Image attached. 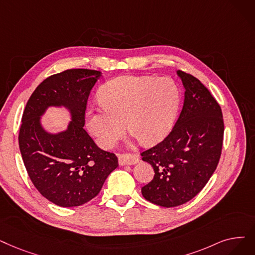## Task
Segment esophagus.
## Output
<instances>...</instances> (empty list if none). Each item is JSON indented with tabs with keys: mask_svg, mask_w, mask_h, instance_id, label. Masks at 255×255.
Segmentation results:
<instances>
[{
	"mask_svg": "<svg viewBox=\"0 0 255 255\" xmlns=\"http://www.w3.org/2000/svg\"><path fill=\"white\" fill-rule=\"evenodd\" d=\"M138 156L136 154H120L119 164L120 165H132L138 162Z\"/></svg>",
	"mask_w": 255,
	"mask_h": 255,
	"instance_id": "esophagus-1",
	"label": "esophagus"
}]
</instances>
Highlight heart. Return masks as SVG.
<instances>
[{"mask_svg": "<svg viewBox=\"0 0 255 255\" xmlns=\"http://www.w3.org/2000/svg\"><path fill=\"white\" fill-rule=\"evenodd\" d=\"M103 109L90 108L85 121L88 131L103 149L113 148L125 132L146 145L161 141L171 131L180 103V92L168 78L121 76L99 92Z\"/></svg>", "mask_w": 255, "mask_h": 255, "instance_id": "heart-1", "label": "heart"}]
</instances>
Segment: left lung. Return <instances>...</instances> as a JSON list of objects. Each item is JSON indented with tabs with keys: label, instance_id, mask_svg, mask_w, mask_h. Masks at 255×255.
<instances>
[{
	"label": "left lung",
	"instance_id": "left-lung-1",
	"mask_svg": "<svg viewBox=\"0 0 255 255\" xmlns=\"http://www.w3.org/2000/svg\"><path fill=\"white\" fill-rule=\"evenodd\" d=\"M176 73L185 90L179 118L167 137L140 154L155 173L141 194L163 207L181 205L203 189L217 169L224 134L222 110L212 94L194 76Z\"/></svg>",
	"mask_w": 255,
	"mask_h": 255
}]
</instances>
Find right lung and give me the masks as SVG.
<instances>
[{"label": "right lung", "instance_id": "add662e5", "mask_svg": "<svg viewBox=\"0 0 255 255\" xmlns=\"http://www.w3.org/2000/svg\"><path fill=\"white\" fill-rule=\"evenodd\" d=\"M102 76L87 69L50 76L25 107L18 134L21 158L37 191L58 206L92 200L118 167L116 155L99 148L83 129L88 97ZM51 107L68 110L71 121L64 130L51 132L43 127L42 117Z\"/></svg>", "mask_w": 255, "mask_h": 255}]
</instances>
